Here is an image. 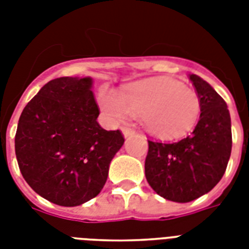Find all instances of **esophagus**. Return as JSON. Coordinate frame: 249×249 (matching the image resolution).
Returning a JSON list of instances; mask_svg holds the SVG:
<instances>
[{
	"label": "esophagus",
	"mask_w": 249,
	"mask_h": 249,
	"mask_svg": "<svg viewBox=\"0 0 249 249\" xmlns=\"http://www.w3.org/2000/svg\"><path fill=\"white\" fill-rule=\"evenodd\" d=\"M134 130H133V129H130V128H123V134H124V137H130V136H133V134H134Z\"/></svg>",
	"instance_id": "1"
}]
</instances>
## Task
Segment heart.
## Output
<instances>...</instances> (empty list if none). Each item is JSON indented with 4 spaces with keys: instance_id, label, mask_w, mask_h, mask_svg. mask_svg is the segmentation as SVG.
Returning <instances> with one entry per match:
<instances>
[{
    "instance_id": "obj_1",
    "label": "heart",
    "mask_w": 249,
    "mask_h": 249,
    "mask_svg": "<svg viewBox=\"0 0 249 249\" xmlns=\"http://www.w3.org/2000/svg\"><path fill=\"white\" fill-rule=\"evenodd\" d=\"M99 103L113 120L141 116L144 126L163 138H176L190 132L200 115V99L195 90L176 80L152 79L130 84L120 95L105 88Z\"/></svg>"
}]
</instances>
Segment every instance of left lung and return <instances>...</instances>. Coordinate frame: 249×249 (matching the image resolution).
Instances as JSON below:
<instances>
[{"label": "left lung", "mask_w": 249, "mask_h": 249, "mask_svg": "<svg viewBox=\"0 0 249 249\" xmlns=\"http://www.w3.org/2000/svg\"><path fill=\"white\" fill-rule=\"evenodd\" d=\"M200 99V119L190 136L176 142L148 140L144 174L158 195L189 203L220 182L231 154L228 106L207 81L190 75Z\"/></svg>", "instance_id": "1"}]
</instances>
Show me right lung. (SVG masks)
<instances>
[{
    "label": "right lung",
    "mask_w": 249,
    "mask_h": 249,
    "mask_svg": "<svg viewBox=\"0 0 249 249\" xmlns=\"http://www.w3.org/2000/svg\"><path fill=\"white\" fill-rule=\"evenodd\" d=\"M90 77L49 81L25 106L18 123L15 154L21 176L46 200L76 207L103 189L120 130L98 124Z\"/></svg>",
    "instance_id": "add662e5"
}]
</instances>
